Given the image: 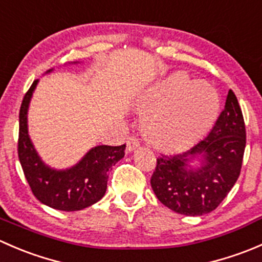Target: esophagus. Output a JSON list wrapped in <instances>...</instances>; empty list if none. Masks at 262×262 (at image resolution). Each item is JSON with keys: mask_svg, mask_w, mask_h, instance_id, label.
<instances>
[{"mask_svg": "<svg viewBox=\"0 0 262 262\" xmlns=\"http://www.w3.org/2000/svg\"><path fill=\"white\" fill-rule=\"evenodd\" d=\"M139 146V142L136 137H129L128 141H126V150L128 152H133L137 147Z\"/></svg>", "mask_w": 262, "mask_h": 262, "instance_id": "obj_1", "label": "esophagus"}]
</instances>
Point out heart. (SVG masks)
Wrapping results in <instances>:
<instances>
[{"label": "heart", "mask_w": 262, "mask_h": 262, "mask_svg": "<svg viewBox=\"0 0 262 262\" xmlns=\"http://www.w3.org/2000/svg\"><path fill=\"white\" fill-rule=\"evenodd\" d=\"M142 132L160 149L191 146L212 125L219 110L218 95L203 81L176 72L149 89L138 101Z\"/></svg>", "instance_id": "obj_1"}]
</instances>
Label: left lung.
Masks as SVG:
<instances>
[{"mask_svg":"<svg viewBox=\"0 0 262 262\" xmlns=\"http://www.w3.org/2000/svg\"><path fill=\"white\" fill-rule=\"evenodd\" d=\"M245 147L244 116L229 90L210 133L190 149L158 157L150 186L173 212L191 216L213 212L238 179ZM195 160L197 165H191Z\"/></svg>","mask_w":262,"mask_h":262,"instance_id":"1","label":"left lung"}]
</instances>
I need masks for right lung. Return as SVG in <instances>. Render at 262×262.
Returning <instances> with one entry per match:
<instances>
[{
	"instance_id": "right-lung-1",
	"label": "right lung",
	"mask_w": 262,
	"mask_h": 262,
	"mask_svg": "<svg viewBox=\"0 0 262 262\" xmlns=\"http://www.w3.org/2000/svg\"><path fill=\"white\" fill-rule=\"evenodd\" d=\"M76 63L78 62H73ZM53 71H47L50 73ZM35 80L24 96L20 107L18 160L36 199L63 212H76L99 202L106 192L109 171L124 157L125 144L119 147H92L72 167L57 170L47 165L29 136L28 113L31 97L38 86Z\"/></svg>"
}]
</instances>
